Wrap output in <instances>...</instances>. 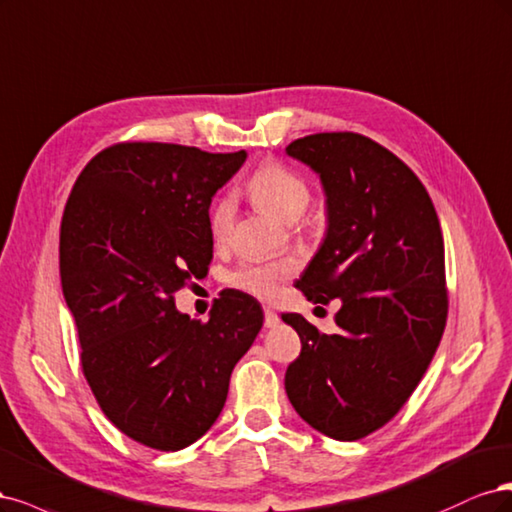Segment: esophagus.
Segmentation results:
<instances>
[{"instance_id":"1","label":"esophagus","mask_w":512,"mask_h":512,"mask_svg":"<svg viewBox=\"0 0 512 512\" xmlns=\"http://www.w3.org/2000/svg\"><path fill=\"white\" fill-rule=\"evenodd\" d=\"M278 323H280V317L276 315V312H274L272 308L263 310V325H266L268 329H272V327H276Z\"/></svg>"}]
</instances>
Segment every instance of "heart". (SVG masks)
Masks as SVG:
<instances>
[{"mask_svg": "<svg viewBox=\"0 0 512 512\" xmlns=\"http://www.w3.org/2000/svg\"><path fill=\"white\" fill-rule=\"evenodd\" d=\"M251 200L274 214L276 219L293 223L298 221L310 204V187L302 176L287 170L280 163H266L249 180ZM234 200L229 195L219 197L208 214L210 236L223 242L234 219ZM295 274L291 259H255L232 274V285L259 300H274L287 278Z\"/></svg>", "mask_w": 512, "mask_h": 512, "instance_id": "b5f03b06", "label": "heart"}]
</instances>
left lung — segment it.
<instances>
[{
    "instance_id": "obj_1",
    "label": "left lung",
    "mask_w": 512,
    "mask_h": 512,
    "mask_svg": "<svg viewBox=\"0 0 512 512\" xmlns=\"http://www.w3.org/2000/svg\"><path fill=\"white\" fill-rule=\"evenodd\" d=\"M285 151L319 176L327 217L295 287L340 300L338 334L283 315L302 340L285 389L317 432L359 440L404 406L440 344L449 302L438 214L415 172L366 136L315 134Z\"/></svg>"
}]
</instances>
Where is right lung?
I'll use <instances>...</instances> for the list:
<instances>
[{
    "label": "right lung",
    "instance_id": "obj_1",
    "mask_svg": "<svg viewBox=\"0 0 512 512\" xmlns=\"http://www.w3.org/2000/svg\"><path fill=\"white\" fill-rule=\"evenodd\" d=\"M244 161L246 151L125 142L87 163L65 204L59 272L82 372L104 415L144 447L180 451L210 430L263 325L240 291L223 293L206 323L174 304L208 272L210 202Z\"/></svg>",
    "mask_w": 512,
    "mask_h": 512
}]
</instances>
